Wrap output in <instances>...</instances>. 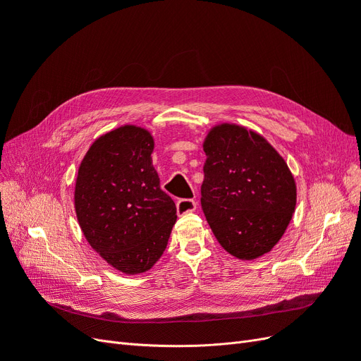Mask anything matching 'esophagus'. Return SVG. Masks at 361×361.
I'll use <instances>...</instances> for the list:
<instances>
[{"mask_svg":"<svg viewBox=\"0 0 361 361\" xmlns=\"http://www.w3.org/2000/svg\"><path fill=\"white\" fill-rule=\"evenodd\" d=\"M195 207H197V202H195L194 199H180L176 203V209H178L179 215L192 212V211H195Z\"/></svg>","mask_w":361,"mask_h":361,"instance_id":"1","label":"esophagus"}]
</instances>
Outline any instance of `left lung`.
<instances>
[{"mask_svg": "<svg viewBox=\"0 0 361 361\" xmlns=\"http://www.w3.org/2000/svg\"><path fill=\"white\" fill-rule=\"evenodd\" d=\"M202 207L216 241L253 260L272 250L297 204L286 161L255 130L235 123L211 128L203 141Z\"/></svg>", "mask_w": 361, "mask_h": 361, "instance_id": "8db88e82", "label": "left lung"}]
</instances>
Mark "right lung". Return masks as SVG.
<instances>
[{"mask_svg": "<svg viewBox=\"0 0 361 361\" xmlns=\"http://www.w3.org/2000/svg\"><path fill=\"white\" fill-rule=\"evenodd\" d=\"M147 129L118 126L97 137L75 182V212L87 243L128 276L154 267L176 223V206L159 188Z\"/></svg>", "mask_w": 361, "mask_h": 361, "instance_id": "obj_1", "label": "right lung"}]
</instances>
